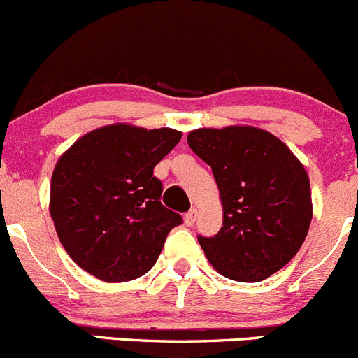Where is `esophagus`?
<instances>
[{"instance_id":"1","label":"esophagus","mask_w":358,"mask_h":358,"mask_svg":"<svg viewBox=\"0 0 358 358\" xmlns=\"http://www.w3.org/2000/svg\"><path fill=\"white\" fill-rule=\"evenodd\" d=\"M196 217H198V210L192 208L190 212L185 213V217H183V220H185L187 226H192L196 222Z\"/></svg>"}]
</instances>
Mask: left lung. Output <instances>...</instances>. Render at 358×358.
Segmentation results:
<instances>
[{
    "mask_svg": "<svg viewBox=\"0 0 358 358\" xmlns=\"http://www.w3.org/2000/svg\"><path fill=\"white\" fill-rule=\"evenodd\" d=\"M187 143L212 168L222 201L220 231L198 236L210 265L240 282L288 265L313 219L309 176L295 153L250 125L192 130Z\"/></svg>",
    "mask_w": 358,
    "mask_h": 358,
    "instance_id": "left-lung-1",
    "label": "left lung"
}]
</instances>
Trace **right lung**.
Instances as JSON below:
<instances>
[{
    "mask_svg": "<svg viewBox=\"0 0 358 358\" xmlns=\"http://www.w3.org/2000/svg\"><path fill=\"white\" fill-rule=\"evenodd\" d=\"M182 132L113 123L85 134L58 159L51 212L58 238L76 265L106 282L145 275L182 217L160 203L153 168Z\"/></svg>",
    "mask_w": 358,
    "mask_h": 358,
    "instance_id": "right-lung-1",
    "label": "right lung"
}]
</instances>
